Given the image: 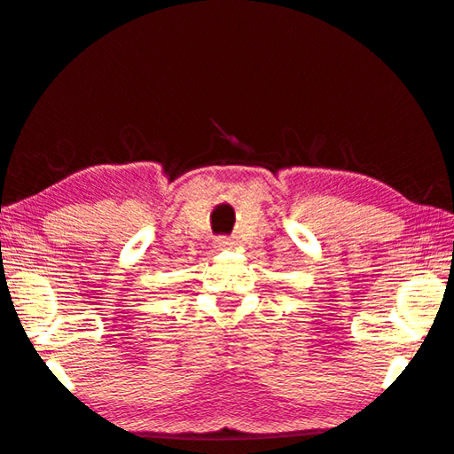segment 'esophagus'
<instances>
[{"label": "esophagus", "instance_id": "1", "mask_svg": "<svg viewBox=\"0 0 454 454\" xmlns=\"http://www.w3.org/2000/svg\"><path fill=\"white\" fill-rule=\"evenodd\" d=\"M215 243H216V247H219V249H225V247H229V246H231V243H233V241H231V239H229V238H227V235H221V238H216V241H215Z\"/></svg>", "mask_w": 454, "mask_h": 454}]
</instances>
